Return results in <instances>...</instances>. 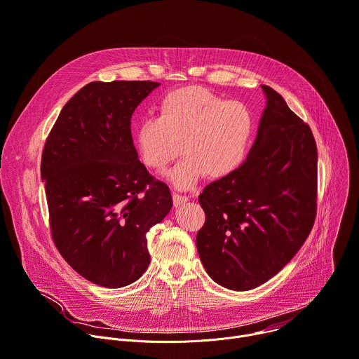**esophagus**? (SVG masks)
Wrapping results in <instances>:
<instances>
[{
  "label": "esophagus",
  "mask_w": 359,
  "mask_h": 359,
  "mask_svg": "<svg viewBox=\"0 0 359 359\" xmlns=\"http://www.w3.org/2000/svg\"><path fill=\"white\" fill-rule=\"evenodd\" d=\"M172 201H174V206H180L188 201V196L180 195V194H172Z\"/></svg>",
  "instance_id": "34e87169"
}]
</instances>
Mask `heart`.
<instances>
[{
	"label": "heart",
	"mask_w": 359,
	"mask_h": 359,
	"mask_svg": "<svg viewBox=\"0 0 359 359\" xmlns=\"http://www.w3.org/2000/svg\"><path fill=\"white\" fill-rule=\"evenodd\" d=\"M253 131L250 111L199 86L167 93L157 117L142 118L134 130L141 163L160 172L181 153L185 156L167 178L189 189L205 175L218 180L232 174L245 160Z\"/></svg>",
	"instance_id": "b5f03b06"
}]
</instances>
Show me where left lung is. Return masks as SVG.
I'll use <instances>...</instances> for the list:
<instances>
[{"label":"left lung","instance_id":"8db88e82","mask_svg":"<svg viewBox=\"0 0 359 359\" xmlns=\"http://www.w3.org/2000/svg\"><path fill=\"white\" fill-rule=\"evenodd\" d=\"M246 161L205 187L196 249L209 277L246 292L276 276L311 232L317 208V147L310 127L271 88Z\"/></svg>","mask_w":359,"mask_h":359}]
</instances>
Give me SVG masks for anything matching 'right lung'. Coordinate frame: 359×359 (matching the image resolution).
<instances>
[{"mask_svg": "<svg viewBox=\"0 0 359 359\" xmlns=\"http://www.w3.org/2000/svg\"><path fill=\"white\" fill-rule=\"evenodd\" d=\"M160 83L92 82L62 109L45 142L50 229L63 259L86 280L118 289L150 264L147 232L172 208L164 182L138 160L130 120Z\"/></svg>", "mask_w": 359, "mask_h": 359, "instance_id": "add662e5", "label": "right lung"}]
</instances>
